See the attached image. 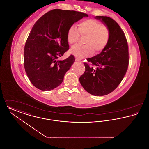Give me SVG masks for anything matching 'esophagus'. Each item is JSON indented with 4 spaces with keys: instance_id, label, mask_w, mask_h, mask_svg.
I'll list each match as a JSON object with an SVG mask.
<instances>
[{
    "instance_id": "esophagus-1",
    "label": "esophagus",
    "mask_w": 149,
    "mask_h": 149,
    "mask_svg": "<svg viewBox=\"0 0 149 149\" xmlns=\"http://www.w3.org/2000/svg\"><path fill=\"white\" fill-rule=\"evenodd\" d=\"M75 61H78V62H80V61H81V60H80L79 58H75Z\"/></svg>"
}]
</instances>
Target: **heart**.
Returning <instances> with one entry per match:
<instances>
[{
  "mask_svg": "<svg viewBox=\"0 0 149 149\" xmlns=\"http://www.w3.org/2000/svg\"><path fill=\"white\" fill-rule=\"evenodd\" d=\"M80 36L85 37V46H75L70 50V53L78 58L90 56L94 51L96 54L104 50L109 42L111 32L106 26L95 19H87L78 24V29L75 25L69 28L68 35V42L71 46L78 43Z\"/></svg>",
  "mask_w": 149,
  "mask_h": 149,
  "instance_id": "obj_1",
  "label": "heart"
}]
</instances>
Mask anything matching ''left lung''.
I'll use <instances>...</instances> for the list:
<instances>
[{
    "label": "left lung",
    "mask_w": 149,
    "mask_h": 149,
    "mask_svg": "<svg viewBox=\"0 0 149 149\" xmlns=\"http://www.w3.org/2000/svg\"><path fill=\"white\" fill-rule=\"evenodd\" d=\"M111 32L106 48L95 56L87 58L84 73L79 78L87 92L95 96L111 93L120 84L127 70L129 62L126 38L118 24L110 17L96 16Z\"/></svg>",
    "instance_id": "left-lung-1"
}]
</instances>
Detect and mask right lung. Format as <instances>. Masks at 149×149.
Returning a JSON list of instances; mask_svg holds the SVG:
<instances>
[{
	"label": "right lung",
	"instance_id": "add662e5",
	"mask_svg": "<svg viewBox=\"0 0 149 149\" xmlns=\"http://www.w3.org/2000/svg\"><path fill=\"white\" fill-rule=\"evenodd\" d=\"M88 15L74 10L53 9L40 18L33 25L24 49L25 71L37 89L48 91L64 80L66 72L75 62L70 55L57 60L69 50L68 32L74 23Z\"/></svg>",
	"mask_w": 149,
	"mask_h": 149
}]
</instances>
